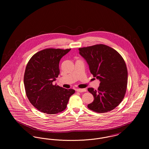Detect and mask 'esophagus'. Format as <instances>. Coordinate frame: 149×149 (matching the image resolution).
<instances>
[{"label":"esophagus","instance_id":"34e87169","mask_svg":"<svg viewBox=\"0 0 149 149\" xmlns=\"http://www.w3.org/2000/svg\"><path fill=\"white\" fill-rule=\"evenodd\" d=\"M76 91L78 92H86L85 89H77Z\"/></svg>","mask_w":149,"mask_h":149}]
</instances>
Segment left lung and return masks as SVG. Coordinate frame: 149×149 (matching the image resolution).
Listing matches in <instances>:
<instances>
[{"label": "left lung", "instance_id": "8db88e82", "mask_svg": "<svg viewBox=\"0 0 149 149\" xmlns=\"http://www.w3.org/2000/svg\"><path fill=\"white\" fill-rule=\"evenodd\" d=\"M79 51L93 77L100 81L98 90L88 89L94 97L88 108L98 113L113 110L120 104L126 92L128 72L123 58L113 49L102 44L79 48Z\"/></svg>", "mask_w": 149, "mask_h": 149}]
</instances>
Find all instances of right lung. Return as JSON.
<instances>
[{
    "label": "right lung",
    "instance_id": "1",
    "mask_svg": "<svg viewBox=\"0 0 149 149\" xmlns=\"http://www.w3.org/2000/svg\"><path fill=\"white\" fill-rule=\"evenodd\" d=\"M71 49H47L31 58L26 68L24 84L27 97L38 111L52 114L63 111L75 91L53 85L60 74L61 58Z\"/></svg>",
    "mask_w": 149,
    "mask_h": 149
}]
</instances>
